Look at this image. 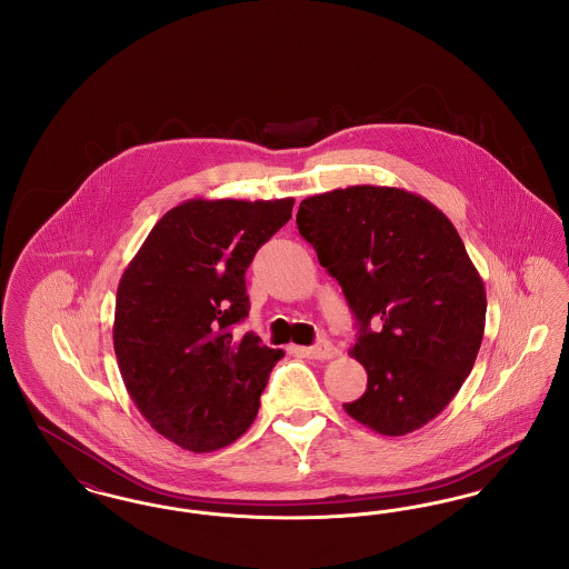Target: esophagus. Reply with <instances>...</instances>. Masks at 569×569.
Segmentation results:
<instances>
[{"label": "esophagus", "instance_id": "1", "mask_svg": "<svg viewBox=\"0 0 569 569\" xmlns=\"http://www.w3.org/2000/svg\"><path fill=\"white\" fill-rule=\"evenodd\" d=\"M300 352L305 353L307 358H313V360H328V358H335L339 350L328 339H320L311 348H300Z\"/></svg>", "mask_w": 569, "mask_h": 569}]
</instances>
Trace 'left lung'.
<instances>
[{
    "mask_svg": "<svg viewBox=\"0 0 569 569\" xmlns=\"http://www.w3.org/2000/svg\"><path fill=\"white\" fill-rule=\"evenodd\" d=\"M297 223L360 326L350 353L367 390L343 409L379 435L425 427L455 399L485 337V281L457 228L427 198L386 186L309 196Z\"/></svg>",
    "mask_w": 569,
    "mask_h": 569,
    "instance_id": "obj_1",
    "label": "left lung"
}]
</instances>
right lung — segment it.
I'll list each match as a JSON object with an SVG mask.
<instances>
[{"mask_svg":"<svg viewBox=\"0 0 569 569\" xmlns=\"http://www.w3.org/2000/svg\"><path fill=\"white\" fill-rule=\"evenodd\" d=\"M295 198L204 200L170 209L121 274L112 346L144 420L190 452L230 446L258 416L281 350L256 332L244 271L292 217Z\"/></svg>","mask_w":569,"mask_h":569,"instance_id":"obj_1","label":"right lung"}]
</instances>
